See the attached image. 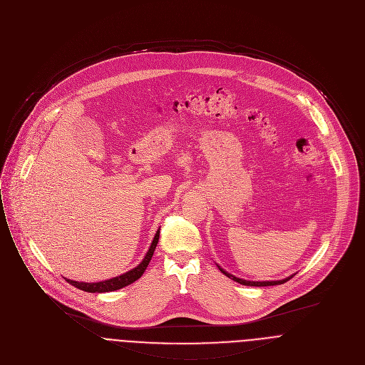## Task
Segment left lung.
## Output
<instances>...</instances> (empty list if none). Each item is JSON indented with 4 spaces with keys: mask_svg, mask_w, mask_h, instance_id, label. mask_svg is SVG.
<instances>
[{
    "mask_svg": "<svg viewBox=\"0 0 365 365\" xmlns=\"http://www.w3.org/2000/svg\"><path fill=\"white\" fill-rule=\"evenodd\" d=\"M218 269H220V272H222V273H225L227 277H230V279H233L235 282H237V283H240V284H245V286H274V284H282V283L287 282L290 277H292V276H289V277H286V279H282V280H269V282H252V280H245V279L236 277L235 274H230L229 272H226V270H225V269H222L220 266H218Z\"/></svg>",
    "mask_w": 365,
    "mask_h": 365,
    "instance_id": "8db88e82",
    "label": "left lung"
}]
</instances>
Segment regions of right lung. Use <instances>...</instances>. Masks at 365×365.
Here are the masks:
<instances>
[{"instance_id":"right-lung-1","label":"right lung","mask_w":365,"mask_h":365,"mask_svg":"<svg viewBox=\"0 0 365 365\" xmlns=\"http://www.w3.org/2000/svg\"><path fill=\"white\" fill-rule=\"evenodd\" d=\"M158 239H160V230L155 233V237L151 243V247L150 250L147 252V255H145L143 260L136 266L133 267L132 270L120 274V276H116V277H112V279H108V280H102V282H95V283H85V282H76V280H70L67 279V282L73 286H76L78 289L81 290H85V292H91V294H103V292H113V290H118V289H122L130 283H133L135 280H138L142 273L145 272V269L148 267L153 256H154V252H155V247L158 245Z\"/></svg>"}]
</instances>
